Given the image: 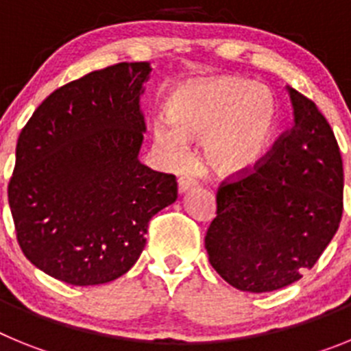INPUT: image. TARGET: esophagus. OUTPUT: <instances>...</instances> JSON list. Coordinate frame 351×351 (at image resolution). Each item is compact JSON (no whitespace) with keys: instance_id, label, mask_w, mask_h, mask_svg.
I'll use <instances>...</instances> for the list:
<instances>
[{"instance_id":"1","label":"esophagus","mask_w":351,"mask_h":351,"mask_svg":"<svg viewBox=\"0 0 351 351\" xmlns=\"http://www.w3.org/2000/svg\"><path fill=\"white\" fill-rule=\"evenodd\" d=\"M195 186H197V181L191 178H179L178 181V190L181 195L186 193L188 190H191V188H195Z\"/></svg>"}]
</instances>
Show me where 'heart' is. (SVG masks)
<instances>
[{
    "mask_svg": "<svg viewBox=\"0 0 351 351\" xmlns=\"http://www.w3.org/2000/svg\"><path fill=\"white\" fill-rule=\"evenodd\" d=\"M167 116L154 117V145L172 161L202 141L204 163L219 176H237L262 160L280 123L271 88L232 75L188 80L169 93Z\"/></svg>",
    "mask_w": 351,
    "mask_h": 351,
    "instance_id": "b5f03b06",
    "label": "heart"
}]
</instances>
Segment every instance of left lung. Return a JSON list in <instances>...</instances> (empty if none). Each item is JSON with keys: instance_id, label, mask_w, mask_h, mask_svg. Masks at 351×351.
Wrapping results in <instances>:
<instances>
[{"instance_id": "8db88e82", "label": "left lung", "mask_w": 351, "mask_h": 351, "mask_svg": "<svg viewBox=\"0 0 351 351\" xmlns=\"http://www.w3.org/2000/svg\"><path fill=\"white\" fill-rule=\"evenodd\" d=\"M293 126L253 172L223 184L207 228L209 262L237 290L263 293L295 283L339 228L343 160L311 100L287 86Z\"/></svg>"}]
</instances>
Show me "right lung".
<instances>
[{"label":"right lung","mask_w":351,"mask_h":351,"mask_svg":"<svg viewBox=\"0 0 351 351\" xmlns=\"http://www.w3.org/2000/svg\"><path fill=\"white\" fill-rule=\"evenodd\" d=\"M151 73L147 61L91 71L47 96L19 135L8 186L19 246L56 280L126 274L151 218L178 198L176 176L138 160Z\"/></svg>","instance_id":"add662e5"}]
</instances>
